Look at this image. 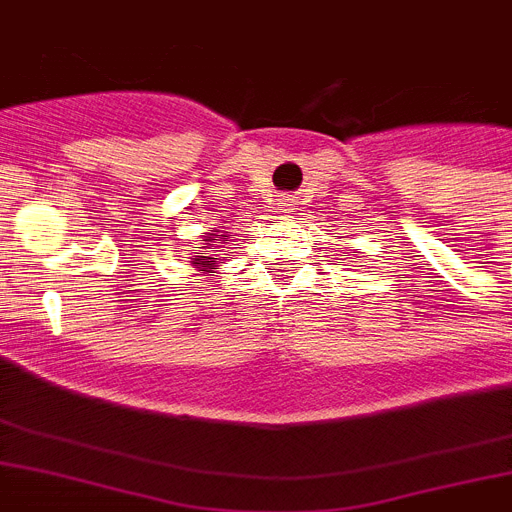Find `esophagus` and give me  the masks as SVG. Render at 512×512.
I'll list each match as a JSON object with an SVG mask.
<instances>
[{
    "mask_svg": "<svg viewBox=\"0 0 512 512\" xmlns=\"http://www.w3.org/2000/svg\"><path fill=\"white\" fill-rule=\"evenodd\" d=\"M290 206H293V204H290V201H283V204H280V209H283V211H290Z\"/></svg>",
    "mask_w": 512,
    "mask_h": 512,
    "instance_id": "34e87169",
    "label": "esophagus"
}]
</instances>
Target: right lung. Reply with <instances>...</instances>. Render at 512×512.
I'll use <instances>...</instances> for the list:
<instances>
[{"instance_id":"1","label":"right lung","mask_w":512,"mask_h":512,"mask_svg":"<svg viewBox=\"0 0 512 512\" xmlns=\"http://www.w3.org/2000/svg\"><path fill=\"white\" fill-rule=\"evenodd\" d=\"M214 232V229H211ZM229 242V234H206V239H201V245L206 247H199V250L193 252L191 257V265L196 267V270H204V273H214V270H219V257L211 255V252H222L219 247L227 245Z\"/></svg>"}]
</instances>
